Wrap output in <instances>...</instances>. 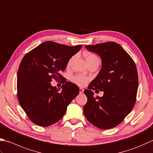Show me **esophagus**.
I'll return each instance as SVG.
<instances>
[{
	"mask_svg": "<svg viewBox=\"0 0 153 153\" xmlns=\"http://www.w3.org/2000/svg\"><path fill=\"white\" fill-rule=\"evenodd\" d=\"M83 92H84V89L82 88H79V93L81 94V93H83Z\"/></svg>",
	"mask_w": 153,
	"mask_h": 153,
	"instance_id": "34e87169",
	"label": "esophagus"
}]
</instances>
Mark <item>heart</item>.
Here are the masks:
<instances>
[{
    "mask_svg": "<svg viewBox=\"0 0 153 153\" xmlns=\"http://www.w3.org/2000/svg\"><path fill=\"white\" fill-rule=\"evenodd\" d=\"M85 58H86V60L87 63H89L91 62H93L94 60H99V58L95 55L94 54H92V53H86L85 54ZM72 60V59L69 60L68 65H69L71 63ZM72 82L74 84H76L79 86H83L86 85L87 84L88 81L89 80V79L87 77L84 76H82V75H75L72 77L71 79Z\"/></svg>",
    "mask_w": 153,
    "mask_h": 153,
    "instance_id": "1",
    "label": "heart"
}]
</instances>
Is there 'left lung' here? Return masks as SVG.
<instances>
[{
  "label": "left lung",
  "instance_id": "obj_1",
  "mask_svg": "<svg viewBox=\"0 0 153 153\" xmlns=\"http://www.w3.org/2000/svg\"><path fill=\"white\" fill-rule=\"evenodd\" d=\"M100 56L102 67L84 91L87 102L83 112L89 122L100 129L115 127L133 108L139 79L136 65L120 45L106 42L85 46ZM104 92L102 97H94L92 90Z\"/></svg>",
  "mask_w": 153,
  "mask_h": 153
}]
</instances>
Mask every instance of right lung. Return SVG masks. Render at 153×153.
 Instances as JSON below:
<instances>
[{
	"mask_svg": "<svg viewBox=\"0 0 153 153\" xmlns=\"http://www.w3.org/2000/svg\"><path fill=\"white\" fill-rule=\"evenodd\" d=\"M81 47L46 41L23 57L17 73V95L21 107L34 124L48 126L58 122L79 93V88L73 82H65L61 88L56 89L51 82L53 79H63L60 71L65 70Z\"/></svg>",
	"mask_w": 153,
	"mask_h": 153,
	"instance_id": "obj_1",
	"label": "right lung"
}]
</instances>
